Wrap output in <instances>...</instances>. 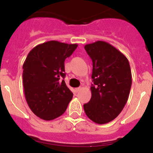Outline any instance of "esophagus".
<instances>
[{"instance_id":"1","label":"esophagus","mask_w":153,"mask_h":153,"mask_svg":"<svg viewBox=\"0 0 153 153\" xmlns=\"http://www.w3.org/2000/svg\"><path fill=\"white\" fill-rule=\"evenodd\" d=\"M80 90H81L80 87H77V88H76V89H75V91L76 92V93H78V92H79Z\"/></svg>"}]
</instances>
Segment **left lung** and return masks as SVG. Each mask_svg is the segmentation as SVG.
I'll return each mask as SVG.
<instances>
[{"instance_id":"obj_1","label":"left lung","mask_w":153,"mask_h":153,"mask_svg":"<svg viewBox=\"0 0 153 153\" xmlns=\"http://www.w3.org/2000/svg\"><path fill=\"white\" fill-rule=\"evenodd\" d=\"M85 50L93 61L91 99L83 105L89 119L106 124L117 118L125 106L132 85L129 60L109 43L98 40Z\"/></svg>"}]
</instances>
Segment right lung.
<instances>
[{
	"label": "right lung",
	"mask_w": 153,
	"mask_h": 153,
	"mask_svg": "<svg viewBox=\"0 0 153 153\" xmlns=\"http://www.w3.org/2000/svg\"><path fill=\"white\" fill-rule=\"evenodd\" d=\"M78 44L51 40L38 44L23 64V86L31 111L44 120H53L66 111L73 93L66 85L64 61Z\"/></svg>",
	"instance_id": "1"
}]
</instances>
